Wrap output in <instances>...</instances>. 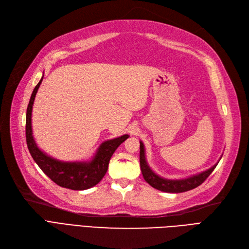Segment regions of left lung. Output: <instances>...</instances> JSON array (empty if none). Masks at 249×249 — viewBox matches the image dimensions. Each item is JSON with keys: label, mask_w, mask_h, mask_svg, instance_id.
Here are the masks:
<instances>
[{"label": "left lung", "mask_w": 249, "mask_h": 249, "mask_svg": "<svg viewBox=\"0 0 249 249\" xmlns=\"http://www.w3.org/2000/svg\"><path fill=\"white\" fill-rule=\"evenodd\" d=\"M218 162L215 165H213L209 170H207L198 175L192 176L187 179L182 180H167L163 179L161 177L157 176L153 171L149 167L146 157H145V149H143V143L140 142V165L142 177L145 179L147 183H149L152 187H154L158 190H161L164 192H172V194H179V192H184L194 189L197 186H199L208 177L210 174L214 171V168Z\"/></svg>", "instance_id": "left-lung-1"}]
</instances>
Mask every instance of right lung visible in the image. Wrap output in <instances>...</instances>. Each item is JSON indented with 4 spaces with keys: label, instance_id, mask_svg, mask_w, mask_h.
Listing matches in <instances>:
<instances>
[{
    "label": "right lung",
    "instance_id": "right-lung-1",
    "mask_svg": "<svg viewBox=\"0 0 249 249\" xmlns=\"http://www.w3.org/2000/svg\"><path fill=\"white\" fill-rule=\"evenodd\" d=\"M43 78V77H42ZM42 78L35 87L30 98L26 116V138L30 153L42 172L59 186L72 190L89 189L98 184L106 175L111 155L121 143L128 139V134L101 143L97 153L89 162H63L44 154L33 139L32 133V108L36 93Z\"/></svg>",
    "mask_w": 249,
    "mask_h": 249
}]
</instances>
